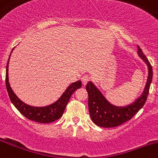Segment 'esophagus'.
Wrapping results in <instances>:
<instances>
[{"label":"esophagus","instance_id":"esophagus-1","mask_svg":"<svg viewBox=\"0 0 158 158\" xmlns=\"http://www.w3.org/2000/svg\"><path fill=\"white\" fill-rule=\"evenodd\" d=\"M89 81H90V79L88 76H84L82 78V82L84 85H86Z\"/></svg>","mask_w":158,"mask_h":158}]
</instances>
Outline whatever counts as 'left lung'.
I'll list each match as a JSON object with an SVG mask.
<instances>
[{
	"instance_id": "8db88e82",
	"label": "left lung",
	"mask_w": 158,
	"mask_h": 158,
	"mask_svg": "<svg viewBox=\"0 0 158 158\" xmlns=\"http://www.w3.org/2000/svg\"><path fill=\"white\" fill-rule=\"evenodd\" d=\"M138 55L146 62L149 70L148 79L143 94L131 105L124 107H117L109 103L102 93L91 82L86 85L88 93L89 111L93 123L101 127H114L128 121L143 106L148 99L150 86L153 77L152 67L141 48L137 46Z\"/></svg>"
}]
</instances>
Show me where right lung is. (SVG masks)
Here are the masks:
<instances>
[{
  "mask_svg": "<svg viewBox=\"0 0 158 158\" xmlns=\"http://www.w3.org/2000/svg\"><path fill=\"white\" fill-rule=\"evenodd\" d=\"M13 49H12V51H13ZM9 59H10V57H9L8 61H7V67H6L5 83L7 93H8V96L14 106L18 109V111L23 116L27 118L28 120H32V121H35L41 123H48L59 120L63 114L65 107H66L68 102L69 101L71 96L76 89L81 88L82 82L80 81H77V82L71 84L66 89V90L64 92L62 96L56 102H54L52 105L44 107L31 106L26 105L24 102H21L17 97L16 95L14 93L11 88H10V84H9L8 82V73H7L8 72Z\"/></svg>",
  "mask_w": 158,
  "mask_h": 158,
  "instance_id": "obj_1",
  "label": "right lung"
}]
</instances>
